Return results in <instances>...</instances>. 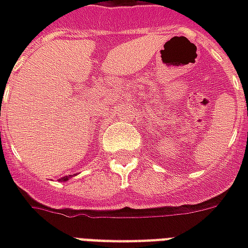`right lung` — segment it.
<instances>
[{
    "mask_svg": "<svg viewBox=\"0 0 248 248\" xmlns=\"http://www.w3.org/2000/svg\"><path fill=\"white\" fill-rule=\"evenodd\" d=\"M69 178H70V175H67V177L61 178V179H58V181H60V182H66V181H69Z\"/></svg>",
    "mask_w": 248,
    "mask_h": 248,
    "instance_id": "obj_1",
    "label": "right lung"
}]
</instances>
